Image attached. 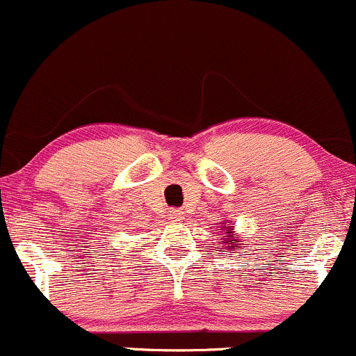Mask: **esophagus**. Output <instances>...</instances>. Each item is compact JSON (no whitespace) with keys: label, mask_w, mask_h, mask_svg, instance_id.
Wrapping results in <instances>:
<instances>
[{"label":"esophagus","mask_w":356,"mask_h":356,"mask_svg":"<svg viewBox=\"0 0 356 356\" xmlns=\"http://www.w3.org/2000/svg\"><path fill=\"white\" fill-rule=\"evenodd\" d=\"M185 218V213L181 209H173L170 211V220L171 221H181Z\"/></svg>","instance_id":"1"}]
</instances>
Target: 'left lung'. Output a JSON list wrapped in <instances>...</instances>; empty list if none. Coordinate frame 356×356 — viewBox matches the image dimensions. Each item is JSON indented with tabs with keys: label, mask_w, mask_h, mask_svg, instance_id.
<instances>
[{
	"label": "left lung",
	"mask_w": 356,
	"mask_h": 356,
	"mask_svg": "<svg viewBox=\"0 0 356 356\" xmlns=\"http://www.w3.org/2000/svg\"><path fill=\"white\" fill-rule=\"evenodd\" d=\"M221 232H223V238H221V244L225 245V248L227 249H230V251H234V249H238V248H244V245L242 244H238V242H242L241 238L237 237V235L234 234V232H232V227H227V225H225L223 228H220Z\"/></svg>",
	"instance_id": "8db88e82"
}]
</instances>
